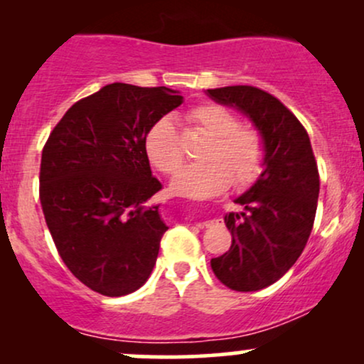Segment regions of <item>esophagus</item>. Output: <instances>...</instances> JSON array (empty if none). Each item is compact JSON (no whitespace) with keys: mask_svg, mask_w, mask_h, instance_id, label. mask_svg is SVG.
<instances>
[{"mask_svg":"<svg viewBox=\"0 0 364 364\" xmlns=\"http://www.w3.org/2000/svg\"><path fill=\"white\" fill-rule=\"evenodd\" d=\"M220 224V220L219 219H212V220H203V223H198L196 225H198V228H214V225H219Z\"/></svg>","mask_w":364,"mask_h":364,"instance_id":"1","label":"esophagus"}]
</instances>
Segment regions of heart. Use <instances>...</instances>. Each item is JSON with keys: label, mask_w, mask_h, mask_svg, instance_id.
Masks as SVG:
<instances>
[{"label": "heart", "mask_w": 364, "mask_h": 364, "mask_svg": "<svg viewBox=\"0 0 364 364\" xmlns=\"http://www.w3.org/2000/svg\"><path fill=\"white\" fill-rule=\"evenodd\" d=\"M190 119L210 136L200 164H190L173 179L174 193L186 198H208L232 183L246 185L260 174L265 145L260 133L240 127L236 116L217 104H202L190 111ZM149 161L164 174H173L183 164V150L171 118H161L145 139Z\"/></svg>", "instance_id": "obj_1"}]
</instances>
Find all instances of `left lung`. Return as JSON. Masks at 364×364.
Here are the masks:
<instances>
[{
  "label": "left lung",
  "mask_w": 364,
  "mask_h": 364,
  "mask_svg": "<svg viewBox=\"0 0 364 364\" xmlns=\"http://www.w3.org/2000/svg\"><path fill=\"white\" fill-rule=\"evenodd\" d=\"M215 102L241 111L265 145L263 171L235 203L224 223L229 252L212 258L215 277L232 291H260L294 265L310 237L320 178L310 136L277 97L252 85L208 89Z\"/></svg>",
  "instance_id": "obj_1"
}]
</instances>
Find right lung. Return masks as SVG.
<instances>
[{"label": "right lung", "instance_id": "right-lung-1", "mask_svg": "<svg viewBox=\"0 0 364 364\" xmlns=\"http://www.w3.org/2000/svg\"><path fill=\"white\" fill-rule=\"evenodd\" d=\"M178 90L109 83L75 102L41 159V205L58 253L78 281L102 296L140 289L168 231L145 139L181 106Z\"/></svg>", "mask_w": 364, "mask_h": 364}]
</instances>
